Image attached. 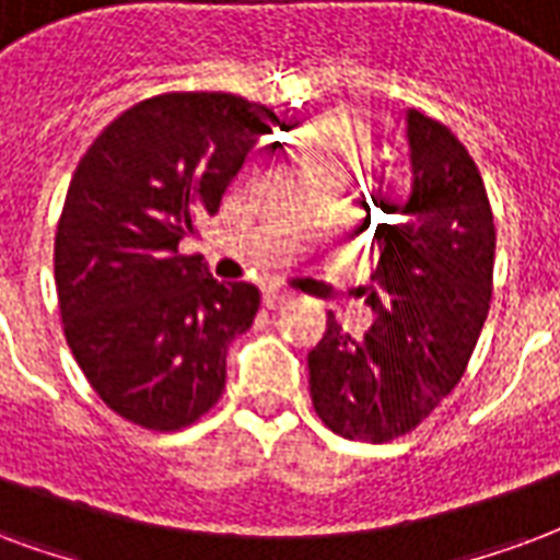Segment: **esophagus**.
<instances>
[{"label":"esophagus","instance_id":"34e87169","mask_svg":"<svg viewBox=\"0 0 560 560\" xmlns=\"http://www.w3.org/2000/svg\"><path fill=\"white\" fill-rule=\"evenodd\" d=\"M289 301H295V292H289V289H268V292H265V304H268V307L275 310V307H283V304H289Z\"/></svg>","mask_w":560,"mask_h":560}]
</instances>
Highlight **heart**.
<instances>
[{
    "label": "heart",
    "mask_w": 560,
    "mask_h": 560,
    "mask_svg": "<svg viewBox=\"0 0 560 560\" xmlns=\"http://www.w3.org/2000/svg\"><path fill=\"white\" fill-rule=\"evenodd\" d=\"M301 149L316 178H346L370 151V130L346 113H328L304 125Z\"/></svg>",
    "instance_id": "1"
}]
</instances>
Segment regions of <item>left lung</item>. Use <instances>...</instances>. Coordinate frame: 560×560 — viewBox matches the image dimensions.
I'll use <instances>...</instances> for the list:
<instances>
[{
    "label": "left lung",
    "instance_id": "obj_1",
    "mask_svg": "<svg viewBox=\"0 0 560 560\" xmlns=\"http://www.w3.org/2000/svg\"><path fill=\"white\" fill-rule=\"evenodd\" d=\"M411 187L378 223L373 328L352 337L328 313L307 354L313 409L352 442H394L468 370L492 304L495 218L477 163L447 125L409 109Z\"/></svg>",
    "mask_w": 560,
    "mask_h": 560
}]
</instances>
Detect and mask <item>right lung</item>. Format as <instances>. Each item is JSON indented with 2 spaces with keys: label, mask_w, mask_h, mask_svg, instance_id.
Listing matches in <instances>:
<instances>
[{
  "label": "right lung",
  "mask_w": 560,
  "mask_h": 560,
  "mask_svg": "<svg viewBox=\"0 0 560 560\" xmlns=\"http://www.w3.org/2000/svg\"><path fill=\"white\" fill-rule=\"evenodd\" d=\"M280 118L230 92H166L97 133L56 230L65 340L109 411L178 432L218 406L226 349L262 295L218 283L182 241L214 218L247 151Z\"/></svg>",
  "instance_id": "obj_1"
}]
</instances>
